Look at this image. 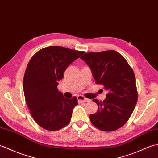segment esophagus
I'll use <instances>...</instances> for the list:
<instances>
[{
    "instance_id": "34e87169",
    "label": "esophagus",
    "mask_w": 158,
    "mask_h": 158,
    "mask_svg": "<svg viewBox=\"0 0 158 158\" xmlns=\"http://www.w3.org/2000/svg\"><path fill=\"white\" fill-rule=\"evenodd\" d=\"M77 100H78V102H87L89 101V99L85 98L84 96H77Z\"/></svg>"
}]
</instances>
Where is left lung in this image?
Instances as JSON below:
<instances>
[{"label": "left lung", "mask_w": 158, "mask_h": 158, "mask_svg": "<svg viewBox=\"0 0 158 158\" xmlns=\"http://www.w3.org/2000/svg\"><path fill=\"white\" fill-rule=\"evenodd\" d=\"M81 58L91 69L96 84L102 85L108 91L103 101L93 100L98 110L89 115L92 123L106 132L120 128L129 119L138 100L132 69L123 56L114 50L86 53Z\"/></svg>", "instance_id": "8db88e82"}]
</instances>
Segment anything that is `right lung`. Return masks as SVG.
I'll list each match as a JSON object with an SVG mask.
<instances>
[{
    "mask_svg": "<svg viewBox=\"0 0 158 158\" xmlns=\"http://www.w3.org/2000/svg\"><path fill=\"white\" fill-rule=\"evenodd\" d=\"M83 53L49 46L40 49L30 60L23 77V93L32 118L43 128L56 131L69 123L73 109L78 105L77 98H64L57 87L67 67Z\"/></svg>",
    "mask_w": 158,
    "mask_h": 158,
    "instance_id": "right-lung-1",
    "label": "right lung"
}]
</instances>
